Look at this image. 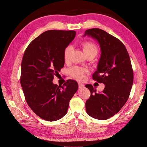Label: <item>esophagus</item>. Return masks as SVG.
I'll use <instances>...</instances> for the list:
<instances>
[{"label": "esophagus", "instance_id": "esophagus-1", "mask_svg": "<svg viewBox=\"0 0 147 147\" xmlns=\"http://www.w3.org/2000/svg\"><path fill=\"white\" fill-rule=\"evenodd\" d=\"M78 87H79L80 88H83L84 87V85L83 84H82V83H78Z\"/></svg>", "mask_w": 147, "mask_h": 147}]
</instances>
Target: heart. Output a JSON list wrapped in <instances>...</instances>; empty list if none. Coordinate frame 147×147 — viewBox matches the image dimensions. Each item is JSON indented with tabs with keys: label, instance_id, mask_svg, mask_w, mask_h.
Wrapping results in <instances>:
<instances>
[{
	"label": "heart",
	"instance_id": "1",
	"mask_svg": "<svg viewBox=\"0 0 147 147\" xmlns=\"http://www.w3.org/2000/svg\"><path fill=\"white\" fill-rule=\"evenodd\" d=\"M82 47L86 55L91 54V53H93V54L96 55L98 52V48L97 46L90 42H83L82 43ZM72 50L73 47L71 46H67L64 49L63 52V58L65 61H68L69 60ZM87 72V71L86 69L77 66L73 67L69 70V74L70 76L78 81L84 80Z\"/></svg>",
	"mask_w": 147,
	"mask_h": 147
}]
</instances>
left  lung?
Segmentation results:
<instances>
[{
  "label": "left lung",
  "instance_id": "left-lung-1",
  "mask_svg": "<svg viewBox=\"0 0 147 147\" xmlns=\"http://www.w3.org/2000/svg\"><path fill=\"white\" fill-rule=\"evenodd\" d=\"M86 36L100 45L101 57L92 78L105 85L98 93L92 85H86L91 92L86 111L92 118L105 120L116 114L129 97L134 80L131 63L125 46L117 38L97 28L86 30Z\"/></svg>",
  "mask_w": 147,
  "mask_h": 147
}]
</instances>
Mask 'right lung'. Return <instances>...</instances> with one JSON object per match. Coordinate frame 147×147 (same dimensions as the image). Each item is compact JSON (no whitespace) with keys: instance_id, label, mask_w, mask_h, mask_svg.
<instances>
[{"instance_id":"1","label":"right lung","mask_w":147,"mask_h":147,"mask_svg":"<svg viewBox=\"0 0 147 147\" xmlns=\"http://www.w3.org/2000/svg\"><path fill=\"white\" fill-rule=\"evenodd\" d=\"M76 34L73 30L45 32L29 45L22 59L20 84L26 101L36 115L48 121L66 114L78 90V83L73 80L63 86L53 83L54 75L64 67V50Z\"/></svg>"}]
</instances>
